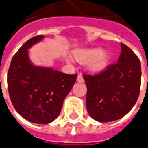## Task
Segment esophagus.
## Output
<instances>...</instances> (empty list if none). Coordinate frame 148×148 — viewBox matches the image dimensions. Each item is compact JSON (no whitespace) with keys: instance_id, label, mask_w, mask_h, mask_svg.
<instances>
[{"instance_id":"1","label":"esophagus","mask_w":148,"mask_h":148,"mask_svg":"<svg viewBox=\"0 0 148 148\" xmlns=\"http://www.w3.org/2000/svg\"><path fill=\"white\" fill-rule=\"evenodd\" d=\"M77 81L79 82H84V79H83V78H82V74H79V75H78Z\"/></svg>"}]
</instances>
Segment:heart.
I'll use <instances>...</instances> for the list:
<instances>
[{"label":"heart","mask_w":148,"mask_h":148,"mask_svg":"<svg viewBox=\"0 0 148 148\" xmlns=\"http://www.w3.org/2000/svg\"><path fill=\"white\" fill-rule=\"evenodd\" d=\"M73 57L79 62H87V66L93 73H99L106 68L110 56L105 49H97L93 48L77 49L73 51Z\"/></svg>","instance_id":"obj_1"}]
</instances>
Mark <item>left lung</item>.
I'll list each match as a JSON object with an SVG mask.
<instances>
[{
    "instance_id": "obj_1",
    "label": "left lung",
    "mask_w": 148,
    "mask_h": 148,
    "mask_svg": "<svg viewBox=\"0 0 148 148\" xmlns=\"http://www.w3.org/2000/svg\"><path fill=\"white\" fill-rule=\"evenodd\" d=\"M117 62L96 75L83 74L87 87L86 109L94 120L116 121L128 113L139 97L140 62L136 54L121 43Z\"/></svg>"
}]
</instances>
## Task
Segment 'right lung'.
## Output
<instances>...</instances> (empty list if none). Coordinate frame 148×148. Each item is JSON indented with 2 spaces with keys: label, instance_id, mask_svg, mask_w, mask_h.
Returning <instances> with one entry per match:
<instances>
[{
  "label": "right lung",
  "instance_id": "obj_1",
  "mask_svg": "<svg viewBox=\"0 0 148 148\" xmlns=\"http://www.w3.org/2000/svg\"><path fill=\"white\" fill-rule=\"evenodd\" d=\"M43 38L37 35L27 40L13 56L8 73L9 96L16 111L27 121L40 124L58 117L78 75L31 63L27 49Z\"/></svg>",
  "mask_w": 148,
  "mask_h": 148
}]
</instances>
